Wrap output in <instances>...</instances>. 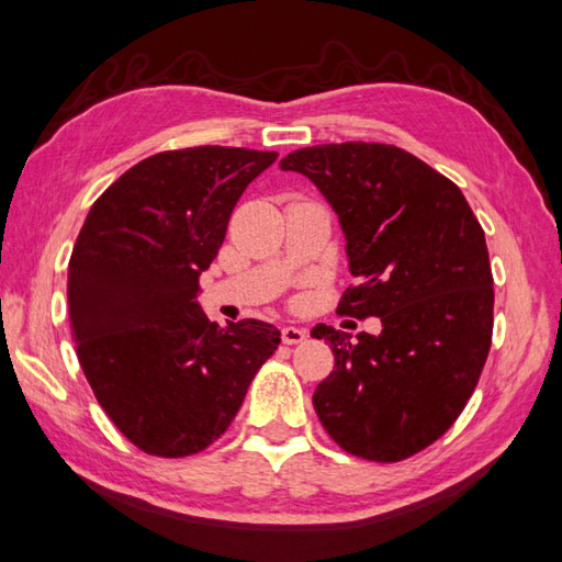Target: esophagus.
<instances>
[{"label":"esophagus","mask_w":562,"mask_h":562,"mask_svg":"<svg viewBox=\"0 0 562 562\" xmlns=\"http://www.w3.org/2000/svg\"><path fill=\"white\" fill-rule=\"evenodd\" d=\"M302 340H306V331H304V328H296V326L282 328V344L296 346V344H302Z\"/></svg>","instance_id":"esophagus-1"}]
</instances>
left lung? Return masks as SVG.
<instances>
[{
  "label": "left lung",
  "mask_w": 562,
  "mask_h": 562,
  "mask_svg": "<svg viewBox=\"0 0 562 562\" xmlns=\"http://www.w3.org/2000/svg\"><path fill=\"white\" fill-rule=\"evenodd\" d=\"M334 206L358 284L338 314L378 316L382 334L312 336L336 368L314 392L326 434L350 456L400 463L438 441L477 387L492 346L485 231L446 175L387 143H326L280 160Z\"/></svg>",
  "instance_id": "obj_1"
}]
</instances>
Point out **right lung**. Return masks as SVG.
I'll return each instance as SVG.
<instances>
[{
	"label": "right lung",
	"mask_w": 562,
	"mask_h": 562,
	"mask_svg": "<svg viewBox=\"0 0 562 562\" xmlns=\"http://www.w3.org/2000/svg\"><path fill=\"white\" fill-rule=\"evenodd\" d=\"M272 150L196 146L136 162L92 204L68 266L70 331L99 406L138 450L202 453L280 346L272 324L228 328L196 304L200 274Z\"/></svg>",
	"instance_id": "1"
}]
</instances>
